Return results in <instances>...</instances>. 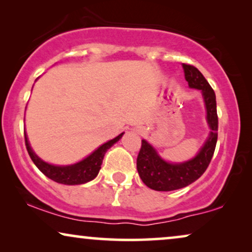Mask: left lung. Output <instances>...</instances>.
I'll return each instance as SVG.
<instances>
[{"label": "left lung", "instance_id": "obj_1", "mask_svg": "<svg viewBox=\"0 0 252 252\" xmlns=\"http://www.w3.org/2000/svg\"><path fill=\"white\" fill-rule=\"evenodd\" d=\"M182 67L189 87L199 89L202 92L206 108V120L211 132L198 154L192 159L179 164L165 161L151 144L146 140H142L136 159L137 172L143 184L157 191L177 190L187 187L188 185L197 180L208 168L218 139V115L215 92L195 66L182 64Z\"/></svg>", "mask_w": 252, "mask_h": 252}]
</instances>
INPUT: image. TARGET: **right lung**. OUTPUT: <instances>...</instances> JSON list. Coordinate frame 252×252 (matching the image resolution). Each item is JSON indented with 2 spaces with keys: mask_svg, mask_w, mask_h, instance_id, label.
Wrapping results in <instances>:
<instances>
[{
  "mask_svg": "<svg viewBox=\"0 0 252 252\" xmlns=\"http://www.w3.org/2000/svg\"><path fill=\"white\" fill-rule=\"evenodd\" d=\"M24 135H25V144L26 149L29 151V155L31 159L33 160V163L35 164V166L42 172V173L55 182L62 185H82L86 182L92 181L93 179L96 178V175L98 174L99 170H101V165L104 158V155L108 149H110L113 144L122 139L124 133L119 134L118 136L115 139L108 141L104 144H102L101 147L97 148L94 153H92L88 157H86L85 159H82L78 163L66 165V166H57V165H51L48 164L46 161H43L40 157H37L35 153L31 148L29 140H27L26 132L24 130Z\"/></svg>",
  "mask_w": 252,
  "mask_h": 252,
  "instance_id": "add662e5",
  "label": "right lung"
}]
</instances>
